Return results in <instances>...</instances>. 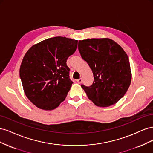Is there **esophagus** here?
I'll use <instances>...</instances> for the list:
<instances>
[{
    "mask_svg": "<svg viewBox=\"0 0 153 153\" xmlns=\"http://www.w3.org/2000/svg\"><path fill=\"white\" fill-rule=\"evenodd\" d=\"M76 82L78 83V84H81L82 82V78H79V79L76 80Z\"/></svg>",
    "mask_w": 153,
    "mask_h": 153,
    "instance_id": "esophagus-1",
    "label": "esophagus"
}]
</instances>
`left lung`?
Here are the masks:
<instances>
[{"label": "left lung", "instance_id": "left-lung-1", "mask_svg": "<svg viewBox=\"0 0 153 153\" xmlns=\"http://www.w3.org/2000/svg\"><path fill=\"white\" fill-rule=\"evenodd\" d=\"M78 50L94 75L91 85H81L88 98L102 107L116 103L131 84L130 64L126 52L108 38L79 41Z\"/></svg>", "mask_w": 153, "mask_h": 153}]
</instances>
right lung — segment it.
<instances>
[{
  "label": "right lung",
  "instance_id": "1",
  "mask_svg": "<svg viewBox=\"0 0 153 153\" xmlns=\"http://www.w3.org/2000/svg\"><path fill=\"white\" fill-rule=\"evenodd\" d=\"M77 45V40L54 37L32 46L25 53L20 77L25 95L37 107L53 110L65 100L73 83L66 61Z\"/></svg>",
  "mask_w": 153,
  "mask_h": 153
}]
</instances>
